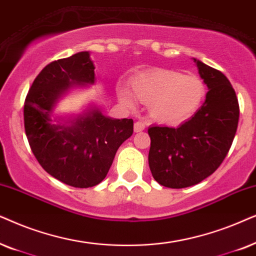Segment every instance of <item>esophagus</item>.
Instances as JSON below:
<instances>
[{"instance_id":"obj_1","label":"esophagus","mask_w":256,"mask_h":256,"mask_svg":"<svg viewBox=\"0 0 256 256\" xmlns=\"http://www.w3.org/2000/svg\"><path fill=\"white\" fill-rule=\"evenodd\" d=\"M145 130V124L142 122H134V132H142Z\"/></svg>"}]
</instances>
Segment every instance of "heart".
Instances as JSON below:
<instances>
[{
    "label": "heart",
    "instance_id": "heart-1",
    "mask_svg": "<svg viewBox=\"0 0 256 256\" xmlns=\"http://www.w3.org/2000/svg\"><path fill=\"white\" fill-rule=\"evenodd\" d=\"M130 86L139 102L148 104L150 116L168 125L192 118L206 96V86L199 77L168 69L142 71L131 78ZM117 94L122 104L134 106V98L125 88H118Z\"/></svg>",
    "mask_w": 256,
    "mask_h": 256
}]
</instances>
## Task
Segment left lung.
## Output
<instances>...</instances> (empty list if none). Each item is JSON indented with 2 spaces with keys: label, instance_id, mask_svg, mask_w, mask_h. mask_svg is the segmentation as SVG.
Masks as SVG:
<instances>
[{
  "label": "left lung",
  "instance_id": "1",
  "mask_svg": "<svg viewBox=\"0 0 256 256\" xmlns=\"http://www.w3.org/2000/svg\"><path fill=\"white\" fill-rule=\"evenodd\" d=\"M208 88L206 100L179 128L151 126L148 166L153 178L168 188L196 185L221 165L230 151L239 122L240 108L228 78L194 58Z\"/></svg>",
  "mask_w": 256,
  "mask_h": 256
}]
</instances>
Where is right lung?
Wrapping results in <instances>:
<instances>
[{"label": "right lung", "instance_id": "right-lung-1", "mask_svg": "<svg viewBox=\"0 0 256 256\" xmlns=\"http://www.w3.org/2000/svg\"><path fill=\"white\" fill-rule=\"evenodd\" d=\"M94 83L88 51L57 60L35 78L24 102V128L40 165L60 182L77 188L96 186L106 176L116 152L134 134L132 119H112L94 108L74 119L52 111L72 86Z\"/></svg>", "mask_w": 256, "mask_h": 256}]
</instances>
